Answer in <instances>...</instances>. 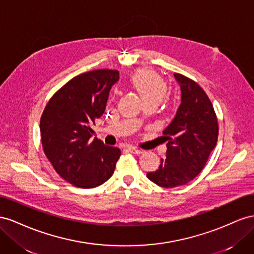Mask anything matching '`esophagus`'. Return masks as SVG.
<instances>
[{
	"instance_id": "34e87169",
	"label": "esophagus",
	"mask_w": 254,
	"mask_h": 254,
	"mask_svg": "<svg viewBox=\"0 0 254 254\" xmlns=\"http://www.w3.org/2000/svg\"><path fill=\"white\" fill-rule=\"evenodd\" d=\"M127 150L128 152H131V153H133V154H137V155H139V154H141V153H142V151H141V150L137 149V148H135V147H133V146H128V147L127 148Z\"/></svg>"
}]
</instances>
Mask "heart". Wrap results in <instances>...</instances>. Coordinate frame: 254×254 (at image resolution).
<instances>
[{
    "mask_svg": "<svg viewBox=\"0 0 254 254\" xmlns=\"http://www.w3.org/2000/svg\"><path fill=\"white\" fill-rule=\"evenodd\" d=\"M131 84L144 102H149V101L159 102L167 90L164 79L154 71L148 69L137 71L131 78Z\"/></svg>",
    "mask_w": 254,
    "mask_h": 254,
    "instance_id": "b5f03b06",
    "label": "heart"
}]
</instances>
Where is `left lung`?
I'll return each instance as SVG.
<instances>
[{"mask_svg":"<svg viewBox=\"0 0 254 254\" xmlns=\"http://www.w3.org/2000/svg\"><path fill=\"white\" fill-rule=\"evenodd\" d=\"M173 75L181 88V104L163 131L168 141L166 158H161L156 171L147 173L150 181L165 188L185 185L197 177L218 138V122L204 90L190 78Z\"/></svg>","mask_w":254,"mask_h":254,"instance_id":"1","label":"left lung"}]
</instances>
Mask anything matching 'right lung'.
<instances>
[{
	"label": "right lung",
	"mask_w": 254,
	"mask_h": 254,
	"mask_svg": "<svg viewBox=\"0 0 254 254\" xmlns=\"http://www.w3.org/2000/svg\"><path fill=\"white\" fill-rule=\"evenodd\" d=\"M118 81L117 70L85 72L64 85L42 113L43 151L56 172L73 186L93 188L113 176L121 152L91 139V126L103 115Z\"/></svg>",
	"instance_id": "obj_1"
}]
</instances>
